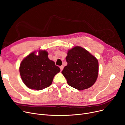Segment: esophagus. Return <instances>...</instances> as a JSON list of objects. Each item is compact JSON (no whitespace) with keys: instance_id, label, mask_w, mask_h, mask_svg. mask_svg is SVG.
Segmentation results:
<instances>
[{"instance_id":"esophagus-1","label":"esophagus","mask_w":125,"mask_h":125,"mask_svg":"<svg viewBox=\"0 0 125 125\" xmlns=\"http://www.w3.org/2000/svg\"><path fill=\"white\" fill-rule=\"evenodd\" d=\"M60 69H61V71H62V70L63 69V68H64V66H63V65H62V66H61L60 67Z\"/></svg>"}]
</instances>
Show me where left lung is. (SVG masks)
I'll return each instance as SVG.
<instances>
[{
	"mask_svg": "<svg viewBox=\"0 0 125 125\" xmlns=\"http://www.w3.org/2000/svg\"><path fill=\"white\" fill-rule=\"evenodd\" d=\"M66 61L67 65L62 73L69 86L81 90L95 83L98 77L99 62L88 51L81 46H74L68 51Z\"/></svg>",
	"mask_w": 125,
	"mask_h": 125,
	"instance_id": "1",
	"label": "left lung"
}]
</instances>
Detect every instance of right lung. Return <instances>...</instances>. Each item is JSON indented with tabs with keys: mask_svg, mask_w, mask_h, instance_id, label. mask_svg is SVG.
I'll use <instances>...</instances> for the list:
<instances>
[{
	"mask_svg": "<svg viewBox=\"0 0 125 125\" xmlns=\"http://www.w3.org/2000/svg\"><path fill=\"white\" fill-rule=\"evenodd\" d=\"M30 53L23 59L19 72L23 82L30 89L40 90L50 86L55 75L60 72L55 63L48 58V52L39 50Z\"/></svg>",
	"mask_w": 125,
	"mask_h": 125,
	"instance_id": "obj_1",
	"label": "right lung"
}]
</instances>
